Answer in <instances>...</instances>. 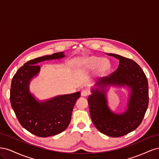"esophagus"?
<instances>
[{"instance_id":"34e87169","label":"esophagus","mask_w":159,"mask_h":159,"mask_svg":"<svg viewBox=\"0 0 159 159\" xmlns=\"http://www.w3.org/2000/svg\"><path fill=\"white\" fill-rule=\"evenodd\" d=\"M81 95L82 97H86L88 95V91L87 90H82L81 92Z\"/></svg>"}]
</instances>
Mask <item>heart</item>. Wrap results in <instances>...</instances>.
<instances>
[{"label":"heart","instance_id":"heart-1","mask_svg":"<svg viewBox=\"0 0 159 159\" xmlns=\"http://www.w3.org/2000/svg\"><path fill=\"white\" fill-rule=\"evenodd\" d=\"M94 69L95 77L102 78L106 75L110 71V62L106 59H102L101 57L96 56L87 57L81 61L80 71L85 72Z\"/></svg>","mask_w":159,"mask_h":159}]
</instances>
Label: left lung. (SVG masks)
Listing matches in <instances>:
<instances>
[{
    "mask_svg": "<svg viewBox=\"0 0 159 159\" xmlns=\"http://www.w3.org/2000/svg\"><path fill=\"white\" fill-rule=\"evenodd\" d=\"M119 60L118 68L109 76L100 78L91 89L88 99L91 120L95 127L107 136L119 137L135 130L141 123L148 105V85L147 77L135 61L115 54H107ZM129 88L127 109L115 114L108 106V88Z\"/></svg>",
    "mask_w": 159,
    "mask_h": 159,
    "instance_id": "1",
    "label": "left lung"
}]
</instances>
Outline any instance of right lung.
Segmentation results:
<instances>
[{"label":"right lung","instance_id":"1","mask_svg":"<svg viewBox=\"0 0 159 159\" xmlns=\"http://www.w3.org/2000/svg\"><path fill=\"white\" fill-rule=\"evenodd\" d=\"M64 52L39 57L27 61L19 68L11 82L10 99L21 125L40 137L54 136L68 127L71 113L80 92L57 95L45 101L36 99L29 89L32 79L40 70V62L63 58Z\"/></svg>","mask_w":159,"mask_h":159}]
</instances>
